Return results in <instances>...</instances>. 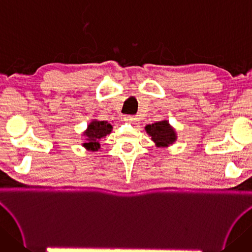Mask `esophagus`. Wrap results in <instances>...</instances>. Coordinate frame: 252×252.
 <instances>
[{"label":"esophagus","instance_id":"34e87169","mask_svg":"<svg viewBox=\"0 0 252 252\" xmlns=\"http://www.w3.org/2000/svg\"><path fill=\"white\" fill-rule=\"evenodd\" d=\"M137 118L135 116H127L125 118V121H127V123H136Z\"/></svg>","mask_w":252,"mask_h":252}]
</instances>
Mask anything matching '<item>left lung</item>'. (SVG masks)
Listing matches in <instances>:
<instances>
[{
  "label": "left lung",
  "instance_id": "8db88e82",
  "mask_svg": "<svg viewBox=\"0 0 252 252\" xmlns=\"http://www.w3.org/2000/svg\"><path fill=\"white\" fill-rule=\"evenodd\" d=\"M145 131L151 136L157 148H168L177 141L176 129L170 126L166 119L157 121L155 124L145 126Z\"/></svg>",
  "mask_w": 252,
  "mask_h": 252
}]
</instances>
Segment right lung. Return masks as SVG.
I'll list each match as a JSON object with an SVG mask.
<instances>
[{"instance_id": "right-lung-1", "label": "right lung", "mask_w": 252, "mask_h": 252, "mask_svg": "<svg viewBox=\"0 0 252 252\" xmlns=\"http://www.w3.org/2000/svg\"><path fill=\"white\" fill-rule=\"evenodd\" d=\"M112 129L113 126L111 124H109V121L93 119L88 125L87 129L83 134L85 139L83 147L91 152H97L100 150V141L105 136L111 134Z\"/></svg>"}]
</instances>
